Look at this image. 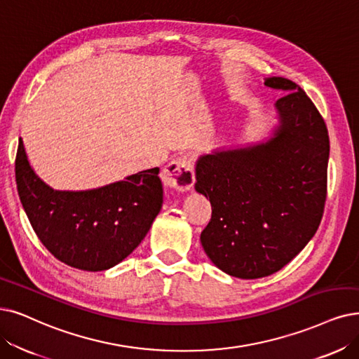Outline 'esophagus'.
I'll use <instances>...</instances> for the list:
<instances>
[{"label":"esophagus","instance_id":"esophagus-1","mask_svg":"<svg viewBox=\"0 0 359 359\" xmlns=\"http://www.w3.org/2000/svg\"><path fill=\"white\" fill-rule=\"evenodd\" d=\"M162 181L166 187L177 191H189L196 182L194 166L189 157H177L169 162L162 172Z\"/></svg>","mask_w":359,"mask_h":359}]
</instances>
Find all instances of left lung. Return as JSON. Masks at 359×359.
<instances>
[{"instance_id": "left-lung-1", "label": "left lung", "mask_w": 359, "mask_h": 359, "mask_svg": "<svg viewBox=\"0 0 359 359\" xmlns=\"http://www.w3.org/2000/svg\"><path fill=\"white\" fill-rule=\"evenodd\" d=\"M280 125L262 144L215 151L196 165V190L212 205L200 234L209 259L226 274H274L320 226L327 197L328 131L318 109L290 79L272 76Z\"/></svg>"}]
</instances>
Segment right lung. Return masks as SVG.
I'll list each match as a JSON object with an SVG mask.
<instances>
[{"label": "right lung", "instance_id": "obj_1", "mask_svg": "<svg viewBox=\"0 0 359 359\" xmlns=\"http://www.w3.org/2000/svg\"><path fill=\"white\" fill-rule=\"evenodd\" d=\"M14 172L20 202L42 245L82 271H103L123 261L163 203L159 168L97 190L57 191L35 175L19 140Z\"/></svg>", "mask_w": 359, "mask_h": 359}]
</instances>
